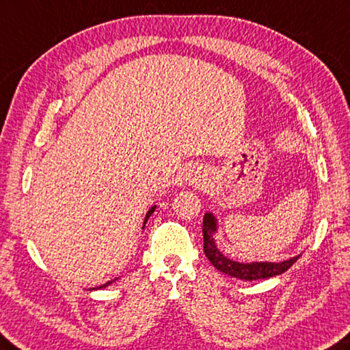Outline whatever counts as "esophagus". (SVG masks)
<instances>
[{
	"instance_id": "esophagus-1",
	"label": "esophagus",
	"mask_w": 350,
	"mask_h": 350,
	"mask_svg": "<svg viewBox=\"0 0 350 350\" xmlns=\"http://www.w3.org/2000/svg\"><path fill=\"white\" fill-rule=\"evenodd\" d=\"M202 180H205V179H202V176H200L199 173L191 174V179H189V182H191V183H197V185H200Z\"/></svg>"
}]
</instances>
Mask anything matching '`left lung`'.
I'll return each instance as SVG.
<instances>
[{
  "mask_svg": "<svg viewBox=\"0 0 350 350\" xmlns=\"http://www.w3.org/2000/svg\"><path fill=\"white\" fill-rule=\"evenodd\" d=\"M219 232V220L213 213H206L203 215V251H205L209 262L213 263L215 269L224 272L226 275L236 277L239 280H260V278H269L280 275L288 271L294 265L300 256L284 260V262H236L226 257L215 245L214 236Z\"/></svg>",
  "mask_w": 350,
  "mask_h": 350,
  "instance_id": "1",
  "label": "left lung"
}]
</instances>
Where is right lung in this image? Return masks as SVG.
Instances as JSON below:
<instances>
[{"label":"right lung","instance_id":"right-lung-1","mask_svg":"<svg viewBox=\"0 0 350 350\" xmlns=\"http://www.w3.org/2000/svg\"><path fill=\"white\" fill-rule=\"evenodd\" d=\"M156 205H153V206H151L150 209H148V213L147 214H145V219H144V225H142V230H144V228H145V224H147V220L150 219V215L151 214H153L154 211H156ZM116 280H119V278H114V280H110V282H107L105 284H100V286H96V288H92L90 291H98V289H103V288H107V286H110V284H113L114 282H116Z\"/></svg>","mask_w":350,"mask_h":350}]
</instances>
